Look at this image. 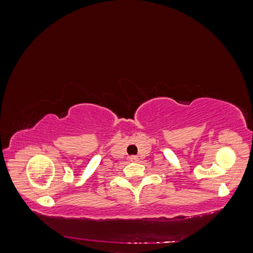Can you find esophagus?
<instances>
[{
  "label": "esophagus",
  "instance_id": "obj_1",
  "mask_svg": "<svg viewBox=\"0 0 253 253\" xmlns=\"http://www.w3.org/2000/svg\"><path fill=\"white\" fill-rule=\"evenodd\" d=\"M129 160L130 161H137L138 160V157L137 156H130L129 157Z\"/></svg>",
  "mask_w": 253,
  "mask_h": 253
}]
</instances>
